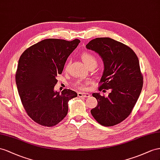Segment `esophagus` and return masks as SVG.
<instances>
[{
	"instance_id": "obj_1",
	"label": "esophagus",
	"mask_w": 160,
	"mask_h": 160,
	"mask_svg": "<svg viewBox=\"0 0 160 160\" xmlns=\"http://www.w3.org/2000/svg\"><path fill=\"white\" fill-rule=\"evenodd\" d=\"M78 96L79 97H90V94L78 92Z\"/></svg>"
}]
</instances>
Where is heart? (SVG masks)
<instances>
[{
    "label": "heart",
    "mask_w": 160,
    "mask_h": 160,
    "mask_svg": "<svg viewBox=\"0 0 160 160\" xmlns=\"http://www.w3.org/2000/svg\"><path fill=\"white\" fill-rule=\"evenodd\" d=\"M81 59L83 61V63L87 65V67L90 66L92 64H97V61L96 57L94 56L91 52H84L81 55ZM68 67V64L65 65V69H67ZM74 87L78 89H84V86L82 83V82L77 80L74 83Z\"/></svg>",
    "instance_id": "heart-1"
}]
</instances>
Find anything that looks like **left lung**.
Listing matches in <instances>:
<instances>
[{
  "instance_id": "left-lung-1",
  "label": "left lung",
  "mask_w": 160,
  "mask_h": 160,
  "mask_svg": "<svg viewBox=\"0 0 160 160\" xmlns=\"http://www.w3.org/2000/svg\"><path fill=\"white\" fill-rule=\"evenodd\" d=\"M86 47L98 53L103 61L99 90L112 91L108 97L92 94L98 104L91 114L102 126L116 125L128 118L141 92L143 78L138 59L129 47L110 38L93 39Z\"/></svg>"
}]
</instances>
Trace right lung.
Returning <instances> with one entry per match:
<instances>
[{
  "instance_id": "1",
  "label": "right lung",
  "mask_w": 160,
  "mask_h": 160,
  "mask_svg": "<svg viewBox=\"0 0 160 160\" xmlns=\"http://www.w3.org/2000/svg\"><path fill=\"white\" fill-rule=\"evenodd\" d=\"M80 42L78 39H45L28 48L20 57L15 75L19 95L28 115L41 126L59 124L67 115L68 101L78 96L72 90L60 93L54 87L56 77Z\"/></svg>"
}]
</instances>
